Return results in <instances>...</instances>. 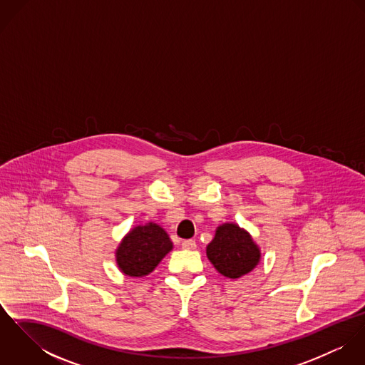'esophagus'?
Returning a JSON list of instances; mask_svg holds the SVG:
<instances>
[{"label":"esophagus","mask_w":365,"mask_h":365,"mask_svg":"<svg viewBox=\"0 0 365 365\" xmlns=\"http://www.w3.org/2000/svg\"><path fill=\"white\" fill-rule=\"evenodd\" d=\"M181 246H182V249H185V250H195V249H197L195 240H182Z\"/></svg>","instance_id":"esophagus-1"}]
</instances>
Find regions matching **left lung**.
<instances>
[{"instance_id": "obj_1", "label": "left lung", "mask_w": 365, "mask_h": 365, "mask_svg": "<svg viewBox=\"0 0 365 365\" xmlns=\"http://www.w3.org/2000/svg\"><path fill=\"white\" fill-rule=\"evenodd\" d=\"M207 256L217 272L226 278H240L253 271L261 260L259 245L237 223H222L207 246Z\"/></svg>"}]
</instances>
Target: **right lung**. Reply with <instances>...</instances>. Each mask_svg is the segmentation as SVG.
<instances>
[{"instance_id": "obj_1", "label": "right lung", "mask_w": 365, "mask_h": 365, "mask_svg": "<svg viewBox=\"0 0 365 365\" xmlns=\"http://www.w3.org/2000/svg\"><path fill=\"white\" fill-rule=\"evenodd\" d=\"M173 250L167 232L155 222L132 227L115 250V260L123 275L142 278L155 271L158 262Z\"/></svg>"}]
</instances>
